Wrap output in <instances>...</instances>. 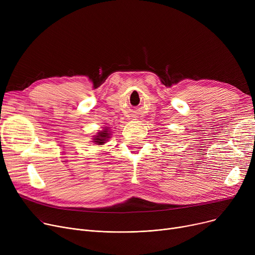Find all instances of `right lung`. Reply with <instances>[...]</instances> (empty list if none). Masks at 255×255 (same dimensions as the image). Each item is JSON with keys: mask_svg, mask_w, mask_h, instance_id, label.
<instances>
[{"mask_svg": "<svg viewBox=\"0 0 255 255\" xmlns=\"http://www.w3.org/2000/svg\"><path fill=\"white\" fill-rule=\"evenodd\" d=\"M110 136V133L107 130H103V131H100L98 132V135L95 136V138H94V140H95L96 143L98 144H103L104 141H106V139L109 138Z\"/></svg>", "mask_w": 255, "mask_h": 255, "instance_id": "obj_1", "label": "right lung"}]
</instances>
